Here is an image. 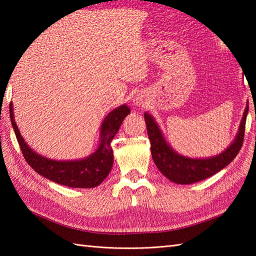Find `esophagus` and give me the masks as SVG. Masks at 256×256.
<instances>
[{"mask_svg":"<svg viewBox=\"0 0 256 256\" xmlns=\"http://www.w3.org/2000/svg\"><path fill=\"white\" fill-rule=\"evenodd\" d=\"M134 102H135V104H136L138 106H144V101H143V99H142V98H140V96H136V98H135Z\"/></svg>","mask_w":256,"mask_h":256,"instance_id":"1","label":"esophagus"}]
</instances>
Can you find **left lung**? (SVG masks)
I'll return each instance as SVG.
<instances>
[{
	"label": "left lung",
	"instance_id": "left-lung-1",
	"mask_svg": "<svg viewBox=\"0 0 256 256\" xmlns=\"http://www.w3.org/2000/svg\"><path fill=\"white\" fill-rule=\"evenodd\" d=\"M248 112V106H246L244 111L238 133L230 148H228V150L218 156L204 160L188 158L174 152L162 138V134L154 118L148 113H145L146 128H148V138L150 140L152 157L155 162V165L170 180L180 184H194L214 175L224 170L226 165H229L240 152L243 145L244 133H246Z\"/></svg>",
	"mask_w": 256,
	"mask_h": 256
}]
</instances>
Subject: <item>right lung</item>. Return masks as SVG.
Returning a JSON list of instances; mask_svg holds the SVG:
<instances>
[{"label":"right lung","instance_id":"add662e5","mask_svg":"<svg viewBox=\"0 0 256 256\" xmlns=\"http://www.w3.org/2000/svg\"><path fill=\"white\" fill-rule=\"evenodd\" d=\"M128 114L130 108L126 106H121L108 113L101 126V144L94 155L81 160L57 162L42 157L26 145L14 121L12 103L10 104V122L25 160L40 175L72 188H94L106 178L113 166L111 142Z\"/></svg>","mask_w":256,"mask_h":256}]
</instances>
